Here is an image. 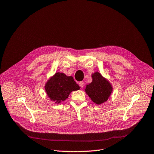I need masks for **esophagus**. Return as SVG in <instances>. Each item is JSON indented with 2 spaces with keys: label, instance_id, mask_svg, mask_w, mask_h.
I'll return each instance as SVG.
<instances>
[{
  "label": "esophagus",
  "instance_id": "obj_1",
  "mask_svg": "<svg viewBox=\"0 0 154 154\" xmlns=\"http://www.w3.org/2000/svg\"><path fill=\"white\" fill-rule=\"evenodd\" d=\"M84 85V82L83 81H81V82H79V86L81 87V88H83Z\"/></svg>",
  "mask_w": 154,
  "mask_h": 154
}]
</instances>
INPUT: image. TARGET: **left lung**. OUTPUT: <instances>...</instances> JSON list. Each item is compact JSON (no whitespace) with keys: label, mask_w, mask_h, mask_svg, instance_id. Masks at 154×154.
Listing matches in <instances>:
<instances>
[{"label":"left lung","mask_w":154,"mask_h":154,"mask_svg":"<svg viewBox=\"0 0 154 154\" xmlns=\"http://www.w3.org/2000/svg\"><path fill=\"white\" fill-rule=\"evenodd\" d=\"M92 81L86 85L85 91L92 101L96 104L107 101L112 92L111 84L98 72L92 74Z\"/></svg>","instance_id":"8db88e82"}]
</instances>
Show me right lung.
I'll return each mask as SVG.
<instances>
[{
    "instance_id": "right-lung-1",
    "label": "right lung",
    "mask_w": 154,
    "mask_h": 154,
    "mask_svg": "<svg viewBox=\"0 0 154 154\" xmlns=\"http://www.w3.org/2000/svg\"><path fill=\"white\" fill-rule=\"evenodd\" d=\"M80 88L73 77L60 72H56L46 82L45 86L46 94L51 101L57 104L67 99L71 92L79 90Z\"/></svg>"
}]
</instances>
